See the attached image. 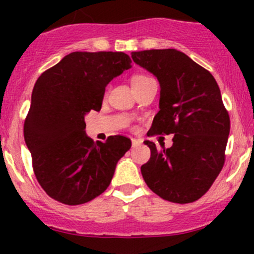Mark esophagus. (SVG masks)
I'll list each match as a JSON object with an SVG mask.
<instances>
[{
  "instance_id": "1",
  "label": "esophagus",
  "mask_w": 254,
  "mask_h": 254,
  "mask_svg": "<svg viewBox=\"0 0 254 254\" xmlns=\"http://www.w3.org/2000/svg\"><path fill=\"white\" fill-rule=\"evenodd\" d=\"M140 143H141V141H140V140H137V139H131V145H132V147H136V146H139Z\"/></svg>"
}]
</instances>
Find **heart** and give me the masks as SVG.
Segmentation results:
<instances>
[{"instance_id": "b5f03b06", "label": "heart", "mask_w": 254, "mask_h": 254, "mask_svg": "<svg viewBox=\"0 0 254 254\" xmlns=\"http://www.w3.org/2000/svg\"><path fill=\"white\" fill-rule=\"evenodd\" d=\"M146 78H150V77H148V76H145V75L134 76V77L131 78V84H132V86H135V84L140 83V82H142V81H145Z\"/></svg>"}]
</instances>
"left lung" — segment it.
Here are the masks:
<instances>
[{
    "label": "left lung",
    "instance_id": "8db88e82",
    "mask_svg": "<svg viewBox=\"0 0 254 254\" xmlns=\"http://www.w3.org/2000/svg\"><path fill=\"white\" fill-rule=\"evenodd\" d=\"M135 64L160 82V111L147 135L175 134L170 148L146 140L151 157L141 166L148 188L172 203L204 195L225 163L230 117L214 76L176 49L131 53Z\"/></svg>",
    "mask_w": 254,
    "mask_h": 254
}]
</instances>
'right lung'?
Wrapping results in <instances>:
<instances>
[{"label":"right lung","instance_id":"add662e5","mask_svg":"<svg viewBox=\"0 0 254 254\" xmlns=\"http://www.w3.org/2000/svg\"><path fill=\"white\" fill-rule=\"evenodd\" d=\"M129 55L75 51L43 72L33 88L24 140L34 175L50 198L79 205L101 195L131 141L122 135L94 142L84 115L102 108L106 87L131 67Z\"/></svg>","mask_w":254,"mask_h":254}]
</instances>
